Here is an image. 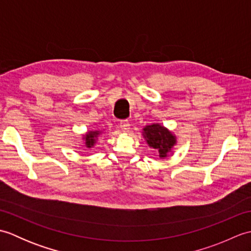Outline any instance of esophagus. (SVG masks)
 I'll return each instance as SVG.
<instances>
[{
	"label": "esophagus",
	"instance_id": "34e87169",
	"mask_svg": "<svg viewBox=\"0 0 251 251\" xmlns=\"http://www.w3.org/2000/svg\"><path fill=\"white\" fill-rule=\"evenodd\" d=\"M120 126H121V128L123 129V131H128L130 124H129V122L127 121V120H123L120 123Z\"/></svg>",
	"mask_w": 251,
	"mask_h": 251
}]
</instances>
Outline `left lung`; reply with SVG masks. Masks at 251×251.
<instances>
[{
    "instance_id": "obj_1",
    "label": "left lung",
    "mask_w": 251,
    "mask_h": 251,
    "mask_svg": "<svg viewBox=\"0 0 251 251\" xmlns=\"http://www.w3.org/2000/svg\"><path fill=\"white\" fill-rule=\"evenodd\" d=\"M145 136L149 146L156 149L161 157H166L168 151L172 150L176 143L175 137L166 128L158 124H153L145 127Z\"/></svg>"
}]
</instances>
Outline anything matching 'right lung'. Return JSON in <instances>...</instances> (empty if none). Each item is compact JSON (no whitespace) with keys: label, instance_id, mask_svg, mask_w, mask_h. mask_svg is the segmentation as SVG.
<instances>
[{"label":"right lung","instance_id":"1","mask_svg":"<svg viewBox=\"0 0 251 251\" xmlns=\"http://www.w3.org/2000/svg\"><path fill=\"white\" fill-rule=\"evenodd\" d=\"M99 135V131H88V134L86 136H84V141L85 145H86L87 148H92L95 145L96 138Z\"/></svg>","mask_w":251,"mask_h":251}]
</instances>
